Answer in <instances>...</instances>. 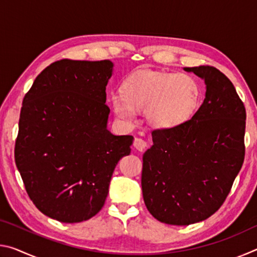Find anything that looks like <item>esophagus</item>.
Masks as SVG:
<instances>
[{"instance_id": "1", "label": "esophagus", "mask_w": 257, "mask_h": 257, "mask_svg": "<svg viewBox=\"0 0 257 257\" xmlns=\"http://www.w3.org/2000/svg\"><path fill=\"white\" fill-rule=\"evenodd\" d=\"M134 147L139 152H143L147 147V143L142 138H136L134 141Z\"/></svg>"}]
</instances>
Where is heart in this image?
<instances>
[{
	"label": "heart",
	"instance_id": "obj_1",
	"mask_svg": "<svg viewBox=\"0 0 257 257\" xmlns=\"http://www.w3.org/2000/svg\"><path fill=\"white\" fill-rule=\"evenodd\" d=\"M121 95H112L115 115L124 122L137 119V110L156 129H173L187 122L201 103V87L187 73L139 69L123 81Z\"/></svg>",
	"mask_w": 257,
	"mask_h": 257
}]
</instances>
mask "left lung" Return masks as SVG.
I'll use <instances>...</instances> for the list:
<instances>
[{"label":"left lung","mask_w":257,"mask_h":257,"mask_svg":"<svg viewBox=\"0 0 257 257\" xmlns=\"http://www.w3.org/2000/svg\"><path fill=\"white\" fill-rule=\"evenodd\" d=\"M206 85L191 119L152 133L143 155L142 190L160 222L188 225L206 220L227 198L245 158L246 110L228 77L210 66L184 68Z\"/></svg>","instance_id":"obj_1"}]
</instances>
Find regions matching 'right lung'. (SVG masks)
Returning <instances> with one entry per match:
<instances>
[{
  "instance_id": "right-lung-1",
  "label": "right lung",
  "mask_w": 257,
  "mask_h": 257,
  "mask_svg": "<svg viewBox=\"0 0 257 257\" xmlns=\"http://www.w3.org/2000/svg\"><path fill=\"white\" fill-rule=\"evenodd\" d=\"M113 63L60 60L25 95L15 160L28 196L43 214L77 223L101 211L115 165L133 136L107 129L106 85Z\"/></svg>"
}]
</instances>
